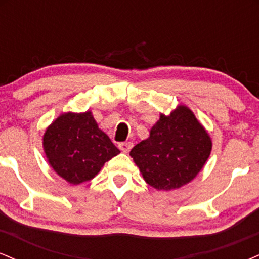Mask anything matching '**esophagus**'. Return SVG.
Listing matches in <instances>:
<instances>
[{"mask_svg": "<svg viewBox=\"0 0 259 259\" xmlns=\"http://www.w3.org/2000/svg\"><path fill=\"white\" fill-rule=\"evenodd\" d=\"M118 147H119V150L121 152H125L127 153L130 151V148L133 147V142L130 141H126V142H120L119 145H118Z\"/></svg>", "mask_w": 259, "mask_h": 259, "instance_id": "1", "label": "esophagus"}]
</instances>
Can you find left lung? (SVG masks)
<instances>
[{"label":"left lung","instance_id":"left-lung-1","mask_svg":"<svg viewBox=\"0 0 259 259\" xmlns=\"http://www.w3.org/2000/svg\"><path fill=\"white\" fill-rule=\"evenodd\" d=\"M212 141L194 113L180 106L170 115H160L150 138L134 146L130 156L148 185L157 190L179 189L204 165Z\"/></svg>","mask_w":259,"mask_h":259}]
</instances>
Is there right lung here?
<instances>
[{
    "label": "right lung",
    "instance_id": "add662e5",
    "mask_svg": "<svg viewBox=\"0 0 259 259\" xmlns=\"http://www.w3.org/2000/svg\"><path fill=\"white\" fill-rule=\"evenodd\" d=\"M44 148L56 173L73 185L91 180L106 162L120 153L91 112L65 113L47 127Z\"/></svg>",
    "mask_w": 259,
    "mask_h": 259
}]
</instances>
